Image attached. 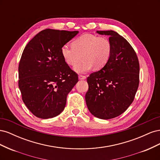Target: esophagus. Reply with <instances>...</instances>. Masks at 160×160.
<instances>
[{
  "label": "esophagus",
  "instance_id": "34e87169",
  "mask_svg": "<svg viewBox=\"0 0 160 160\" xmlns=\"http://www.w3.org/2000/svg\"><path fill=\"white\" fill-rule=\"evenodd\" d=\"M86 79V76H84V75H79V80H84Z\"/></svg>",
  "mask_w": 160,
  "mask_h": 160
}]
</instances>
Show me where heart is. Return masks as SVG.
<instances>
[{
	"instance_id": "1",
	"label": "heart",
	"mask_w": 160,
	"mask_h": 160,
	"mask_svg": "<svg viewBox=\"0 0 160 160\" xmlns=\"http://www.w3.org/2000/svg\"><path fill=\"white\" fill-rule=\"evenodd\" d=\"M112 46L108 38L93 34L81 35L72 42V46L65 45L61 55L67 64L75 65L83 57V61L74 67L77 73H85L92 69H102L109 61Z\"/></svg>"
}]
</instances>
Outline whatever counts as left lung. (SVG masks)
Instances as JSON below:
<instances>
[{
	"mask_svg": "<svg viewBox=\"0 0 160 160\" xmlns=\"http://www.w3.org/2000/svg\"><path fill=\"white\" fill-rule=\"evenodd\" d=\"M97 32L109 36L112 50L108 63L88 77L85 101L95 117L109 119L122 114L132 103L139 83V64L133 47L117 32Z\"/></svg>",
	"mask_w": 160,
	"mask_h": 160,
	"instance_id": "obj_1",
	"label": "left lung"
}]
</instances>
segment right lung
I'll use <instances>...</instances> for the list:
<instances>
[{
    "instance_id": "1",
    "label": "right lung",
    "mask_w": 160,
    "mask_h": 160,
    "mask_svg": "<svg viewBox=\"0 0 160 160\" xmlns=\"http://www.w3.org/2000/svg\"><path fill=\"white\" fill-rule=\"evenodd\" d=\"M79 31L43 30L28 42L18 65V88L27 108L36 117L52 118L64 110L78 75L66 63L61 48Z\"/></svg>"
}]
</instances>
